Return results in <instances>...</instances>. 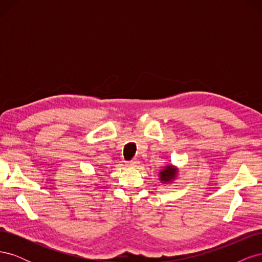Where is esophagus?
Masks as SVG:
<instances>
[{"instance_id": "esophagus-1", "label": "esophagus", "mask_w": 262, "mask_h": 262, "mask_svg": "<svg viewBox=\"0 0 262 262\" xmlns=\"http://www.w3.org/2000/svg\"><path fill=\"white\" fill-rule=\"evenodd\" d=\"M139 164L138 160H132L130 162L126 163V166H129V167H136V166Z\"/></svg>"}]
</instances>
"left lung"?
I'll list each match as a JSON object with an SVG mask.
<instances>
[{"label":"left lung","mask_w":262,"mask_h":262,"mask_svg":"<svg viewBox=\"0 0 262 262\" xmlns=\"http://www.w3.org/2000/svg\"><path fill=\"white\" fill-rule=\"evenodd\" d=\"M177 173V169L175 167H172V166H167V167H165V169L163 171H161V180L162 181H170L171 179L175 178Z\"/></svg>","instance_id":"obj_1"}]
</instances>
